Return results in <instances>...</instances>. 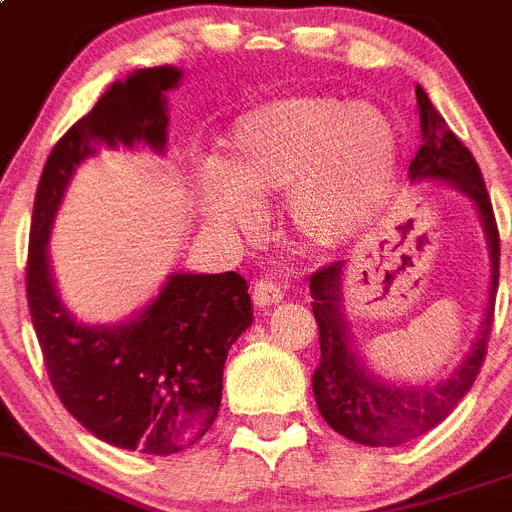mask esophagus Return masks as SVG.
Instances as JSON below:
<instances>
[{
    "label": "esophagus",
    "instance_id": "esophagus-1",
    "mask_svg": "<svg viewBox=\"0 0 512 512\" xmlns=\"http://www.w3.org/2000/svg\"><path fill=\"white\" fill-rule=\"evenodd\" d=\"M252 301H255L257 306H275L281 304L283 301V286L281 283L275 281H268V278H260V281H255V286H252Z\"/></svg>",
    "mask_w": 512,
    "mask_h": 512
}]
</instances>
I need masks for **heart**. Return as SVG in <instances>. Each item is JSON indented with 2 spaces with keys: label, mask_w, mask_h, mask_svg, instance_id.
Instances as JSON below:
<instances>
[{
  "label": "heart",
  "mask_w": 512,
  "mask_h": 512,
  "mask_svg": "<svg viewBox=\"0 0 512 512\" xmlns=\"http://www.w3.org/2000/svg\"><path fill=\"white\" fill-rule=\"evenodd\" d=\"M397 131L373 102L301 95L262 102L234 121L213 167L203 213L231 229L255 201L286 190V221L301 242L335 247L379 213L397 175Z\"/></svg>",
  "instance_id": "obj_1"
}]
</instances>
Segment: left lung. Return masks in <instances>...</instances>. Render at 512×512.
Here are the masks:
<instances>
[{
  "mask_svg": "<svg viewBox=\"0 0 512 512\" xmlns=\"http://www.w3.org/2000/svg\"><path fill=\"white\" fill-rule=\"evenodd\" d=\"M417 108H420L422 146L410 164V177L451 182L474 201L490 244V304L484 314L482 332L459 371L438 386H394L376 379L350 348L340 311L342 260L330 262L311 275L309 291L314 299L311 309L319 324V348H322V361L311 381L317 407L335 433L363 446H399L446 420L479 376L492 335V319H495L500 231H497L490 193L484 188L482 170L477 159L471 157V151L446 126L443 115L433 108L422 87H417Z\"/></svg>",
  "mask_w": 512,
  "mask_h": 512,
  "instance_id": "obj_1",
  "label": "left lung"
}]
</instances>
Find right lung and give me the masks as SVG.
<instances>
[{
  "instance_id": "1",
  "label": "right lung",
  "mask_w": 512,
  "mask_h": 512,
  "mask_svg": "<svg viewBox=\"0 0 512 512\" xmlns=\"http://www.w3.org/2000/svg\"><path fill=\"white\" fill-rule=\"evenodd\" d=\"M180 77L172 66L133 71L53 146L35 190L25 273L56 397L100 441L151 456L193 446L219 415L226 353L252 324L247 281L234 270L175 273L136 319L87 327L56 296L46 242L71 175L97 146L144 141L164 149V92Z\"/></svg>"
}]
</instances>
